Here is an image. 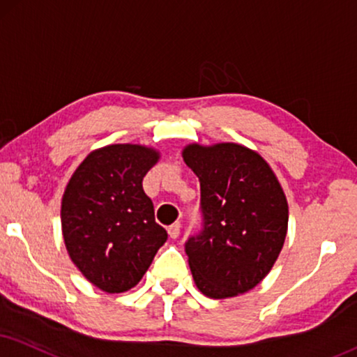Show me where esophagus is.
I'll use <instances>...</instances> for the list:
<instances>
[{"label":"esophagus","instance_id":"esophagus-1","mask_svg":"<svg viewBox=\"0 0 357 357\" xmlns=\"http://www.w3.org/2000/svg\"><path fill=\"white\" fill-rule=\"evenodd\" d=\"M180 228H182V225H180L178 222L169 227V235H170V238H177V236L180 235Z\"/></svg>","mask_w":357,"mask_h":357}]
</instances>
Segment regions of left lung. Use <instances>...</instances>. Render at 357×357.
Segmentation results:
<instances>
[{"instance_id":"1","label":"left lung","mask_w":357,"mask_h":357,"mask_svg":"<svg viewBox=\"0 0 357 357\" xmlns=\"http://www.w3.org/2000/svg\"><path fill=\"white\" fill-rule=\"evenodd\" d=\"M183 160L200 180L202 228L185 241L205 296L246 293L270 273L288 230V204L261 155L238 144H192Z\"/></svg>"}]
</instances>
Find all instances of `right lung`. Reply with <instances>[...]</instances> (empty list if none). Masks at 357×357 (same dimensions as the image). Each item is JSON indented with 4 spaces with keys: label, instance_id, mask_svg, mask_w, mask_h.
I'll return each mask as SVG.
<instances>
[{
    "label": "right lung",
    "instance_id": "obj_1",
    "mask_svg": "<svg viewBox=\"0 0 357 357\" xmlns=\"http://www.w3.org/2000/svg\"><path fill=\"white\" fill-rule=\"evenodd\" d=\"M157 160L158 152L142 145H107L91 152L66 187V248L79 271L105 293L134 288L167 240L142 188Z\"/></svg>",
    "mask_w": 357,
    "mask_h": 357
}]
</instances>
